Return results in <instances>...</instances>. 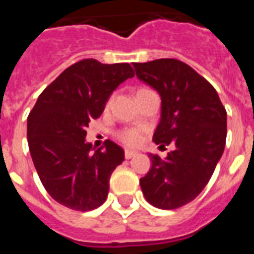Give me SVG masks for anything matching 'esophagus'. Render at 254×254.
<instances>
[{
  "label": "esophagus",
  "mask_w": 254,
  "mask_h": 254,
  "mask_svg": "<svg viewBox=\"0 0 254 254\" xmlns=\"http://www.w3.org/2000/svg\"><path fill=\"white\" fill-rule=\"evenodd\" d=\"M136 155H137L136 151H132V149H125V158H127V159H130V158L136 156Z\"/></svg>",
  "instance_id": "obj_1"
}]
</instances>
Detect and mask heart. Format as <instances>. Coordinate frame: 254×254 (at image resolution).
<instances>
[{"label": "heart", "instance_id": "heart-1", "mask_svg": "<svg viewBox=\"0 0 254 254\" xmlns=\"http://www.w3.org/2000/svg\"><path fill=\"white\" fill-rule=\"evenodd\" d=\"M143 91V89H140ZM117 138L127 145H137L141 141V133L134 127H125L117 132Z\"/></svg>", "mask_w": 254, "mask_h": 254}]
</instances>
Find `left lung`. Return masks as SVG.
Listing matches in <instances>:
<instances>
[{"instance_id":"1","label":"left lung","mask_w":254,"mask_h":254,"mask_svg":"<svg viewBox=\"0 0 254 254\" xmlns=\"http://www.w3.org/2000/svg\"><path fill=\"white\" fill-rule=\"evenodd\" d=\"M133 65L162 98L152 140L160 147L174 144L166 159L149 154L152 166L140 187L154 207L177 209L193 201L212 177L226 145L227 113L216 89L188 64L162 58Z\"/></svg>"}]
</instances>
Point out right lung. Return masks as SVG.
<instances>
[{
  "label": "right lung",
  "mask_w": 254,
  "mask_h": 254,
  "mask_svg": "<svg viewBox=\"0 0 254 254\" xmlns=\"http://www.w3.org/2000/svg\"><path fill=\"white\" fill-rule=\"evenodd\" d=\"M133 76L127 63L81 60L49 84L30 111L31 158L47 193L64 207L85 212L106 201L111 173L125 159L124 149L106 140L92 154L85 129L99 118L111 92Z\"/></svg>",
  "instance_id": "right-lung-1"
}]
</instances>
